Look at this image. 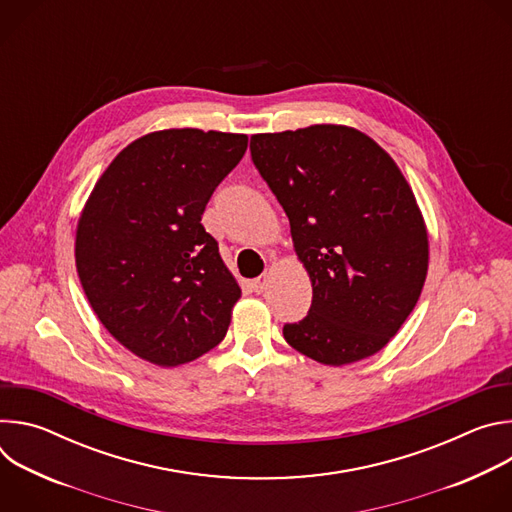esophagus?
I'll return each instance as SVG.
<instances>
[{"label":"esophagus","mask_w":512,"mask_h":512,"mask_svg":"<svg viewBox=\"0 0 512 512\" xmlns=\"http://www.w3.org/2000/svg\"><path fill=\"white\" fill-rule=\"evenodd\" d=\"M267 281H269V273H263L261 277L253 279V281H251V287H253V291H257V294H261V291L267 287Z\"/></svg>","instance_id":"esophagus-1"}]
</instances>
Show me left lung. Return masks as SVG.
Masks as SVG:
<instances>
[{"instance_id": "obj_1", "label": "left lung", "mask_w": 512, "mask_h": 512, "mask_svg": "<svg viewBox=\"0 0 512 512\" xmlns=\"http://www.w3.org/2000/svg\"><path fill=\"white\" fill-rule=\"evenodd\" d=\"M251 160L283 206L312 279V306L283 338L342 367L379 352L413 312L427 275V231L393 158L344 125L257 133Z\"/></svg>"}]
</instances>
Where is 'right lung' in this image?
I'll return each instance as SVG.
<instances>
[{
  "instance_id": "obj_1",
  "label": "right lung",
  "mask_w": 512,
  "mask_h": 512,
  "mask_svg": "<svg viewBox=\"0 0 512 512\" xmlns=\"http://www.w3.org/2000/svg\"><path fill=\"white\" fill-rule=\"evenodd\" d=\"M247 135L164 129L109 164L77 227V271L109 334L139 358L178 367L221 342L241 287L202 212L247 150Z\"/></svg>"
}]
</instances>
